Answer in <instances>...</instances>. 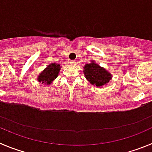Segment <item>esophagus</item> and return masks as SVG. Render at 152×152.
<instances>
[{"label": "esophagus", "mask_w": 152, "mask_h": 152, "mask_svg": "<svg viewBox=\"0 0 152 152\" xmlns=\"http://www.w3.org/2000/svg\"><path fill=\"white\" fill-rule=\"evenodd\" d=\"M70 64H71V65H75V64H76V61H70Z\"/></svg>", "instance_id": "esophagus-1"}]
</instances>
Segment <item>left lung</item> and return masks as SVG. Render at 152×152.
I'll use <instances>...</instances> for the list:
<instances>
[{
	"label": "left lung",
	"mask_w": 152,
	"mask_h": 152,
	"mask_svg": "<svg viewBox=\"0 0 152 152\" xmlns=\"http://www.w3.org/2000/svg\"><path fill=\"white\" fill-rule=\"evenodd\" d=\"M83 72L87 81L97 88H102L112 79V74L96 64L93 60L85 65Z\"/></svg>",
	"instance_id": "obj_1"
}]
</instances>
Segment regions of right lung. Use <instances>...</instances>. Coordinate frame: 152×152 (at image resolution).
<instances>
[{"mask_svg":"<svg viewBox=\"0 0 152 152\" xmlns=\"http://www.w3.org/2000/svg\"><path fill=\"white\" fill-rule=\"evenodd\" d=\"M61 67L57 64H50L39 75L37 81L42 82L45 85H49L57 77Z\"/></svg>","mask_w":152,"mask_h":152,"instance_id":"obj_1","label":"right lung"}]
</instances>
